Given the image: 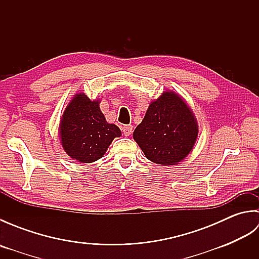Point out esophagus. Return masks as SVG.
Returning <instances> with one entry per match:
<instances>
[{"label":"esophagus","mask_w":259,"mask_h":259,"mask_svg":"<svg viewBox=\"0 0 259 259\" xmlns=\"http://www.w3.org/2000/svg\"><path fill=\"white\" fill-rule=\"evenodd\" d=\"M122 133L125 137H129L131 134H133V125L126 124L122 126Z\"/></svg>","instance_id":"34e87169"}]
</instances>
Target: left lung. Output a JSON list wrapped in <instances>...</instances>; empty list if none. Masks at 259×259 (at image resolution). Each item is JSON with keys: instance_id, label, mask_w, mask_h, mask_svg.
<instances>
[{"instance_id": "8db88e82", "label": "left lung", "mask_w": 259, "mask_h": 259, "mask_svg": "<svg viewBox=\"0 0 259 259\" xmlns=\"http://www.w3.org/2000/svg\"><path fill=\"white\" fill-rule=\"evenodd\" d=\"M133 136L147 159L160 166H175L196 144L197 119L183 97L166 90L150 102Z\"/></svg>"}]
</instances>
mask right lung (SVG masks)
<instances>
[{
  "mask_svg": "<svg viewBox=\"0 0 259 259\" xmlns=\"http://www.w3.org/2000/svg\"><path fill=\"white\" fill-rule=\"evenodd\" d=\"M120 136L118 126L107 122L100 100H90L83 92L71 99L60 120V142L63 150L78 162L99 160L112 140Z\"/></svg>",
  "mask_w": 259,
  "mask_h": 259,
  "instance_id": "add662e5",
  "label": "right lung"
}]
</instances>
